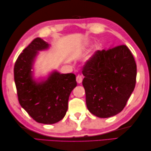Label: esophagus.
Masks as SVG:
<instances>
[{
    "instance_id": "34e87169",
    "label": "esophagus",
    "mask_w": 151,
    "mask_h": 151,
    "mask_svg": "<svg viewBox=\"0 0 151 151\" xmlns=\"http://www.w3.org/2000/svg\"><path fill=\"white\" fill-rule=\"evenodd\" d=\"M76 82H77L78 84H81V83L82 82V77L81 75H77V76H76Z\"/></svg>"
}]
</instances>
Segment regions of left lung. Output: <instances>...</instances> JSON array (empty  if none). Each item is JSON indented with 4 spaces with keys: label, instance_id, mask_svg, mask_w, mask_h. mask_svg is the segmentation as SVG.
Segmentation results:
<instances>
[{
    "label": "left lung",
    "instance_id": "1",
    "mask_svg": "<svg viewBox=\"0 0 151 151\" xmlns=\"http://www.w3.org/2000/svg\"><path fill=\"white\" fill-rule=\"evenodd\" d=\"M82 74L89 111L99 117H110L123 110L134 91L136 63L129 48L122 45L95 51Z\"/></svg>",
    "mask_w": 151,
    "mask_h": 151
}]
</instances>
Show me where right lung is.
Segmentation results:
<instances>
[{
  "label": "right lung",
  "instance_id": "right-lung-1",
  "mask_svg": "<svg viewBox=\"0 0 151 151\" xmlns=\"http://www.w3.org/2000/svg\"><path fill=\"white\" fill-rule=\"evenodd\" d=\"M49 44L36 37L22 50L14 65V81L19 104L37 123L54 124L62 120L68 108L70 92L77 83L73 73L54 72L47 81L36 83L32 79L31 69L38 50Z\"/></svg>",
  "mask_w": 151,
  "mask_h": 151
}]
</instances>
